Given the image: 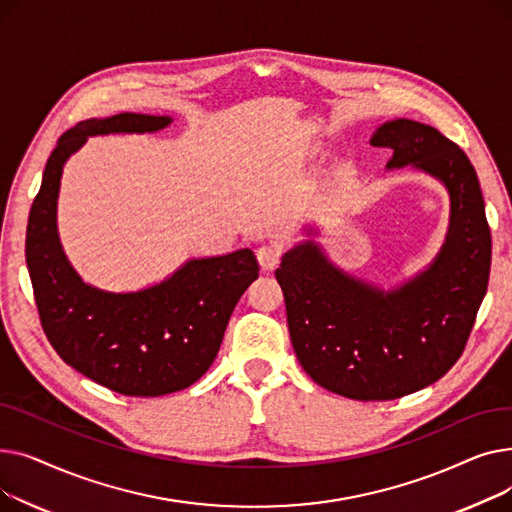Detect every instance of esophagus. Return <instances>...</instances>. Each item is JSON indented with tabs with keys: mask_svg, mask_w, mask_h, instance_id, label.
Instances as JSON below:
<instances>
[{
	"mask_svg": "<svg viewBox=\"0 0 512 512\" xmlns=\"http://www.w3.org/2000/svg\"><path fill=\"white\" fill-rule=\"evenodd\" d=\"M280 255H282V251H280L278 245H274V242H270V245H263V247L257 249L259 265L263 267L265 272L274 270V267L280 263Z\"/></svg>",
	"mask_w": 512,
	"mask_h": 512,
	"instance_id": "34e87169",
	"label": "esophagus"
}]
</instances>
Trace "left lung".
<instances>
[{"label": "left lung", "mask_w": 512, "mask_h": 512, "mask_svg": "<svg viewBox=\"0 0 512 512\" xmlns=\"http://www.w3.org/2000/svg\"><path fill=\"white\" fill-rule=\"evenodd\" d=\"M371 145L394 151L388 168L413 166L446 186L450 226L434 263L384 292L305 240L282 257L276 280L309 378L353 400H394L438 382L463 355L488 290L492 234L475 168L440 130L398 118Z\"/></svg>", "instance_id": "left-lung-1"}]
</instances>
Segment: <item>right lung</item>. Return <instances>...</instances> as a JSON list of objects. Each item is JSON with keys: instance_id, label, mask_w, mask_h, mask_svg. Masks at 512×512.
<instances>
[{"instance_id": "1", "label": "right lung", "mask_w": 512, "mask_h": 512, "mask_svg": "<svg viewBox=\"0 0 512 512\" xmlns=\"http://www.w3.org/2000/svg\"><path fill=\"white\" fill-rule=\"evenodd\" d=\"M170 122L124 112L66 130L47 159L26 226V265L47 340L70 367L124 396H164L195 384L218 355L242 292L259 276L251 249L191 259L139 292H105L72 270L56 222L66 159L95 134L155 132Z\"/></svg>"}]
</instances>
